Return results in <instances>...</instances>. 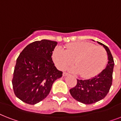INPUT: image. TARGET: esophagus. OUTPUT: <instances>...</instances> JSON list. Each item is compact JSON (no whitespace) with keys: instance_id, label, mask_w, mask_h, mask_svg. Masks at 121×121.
Returning <instances> with one entry per match:
<instances>
[{"instance_id":"obj_1","label":"esophagus","mask_w":121,"mask_h":121,"mask_svg":"<svg viewBox=\"0 0 121 121\" xmlns=\"http://www.w3.org/2000/svg\"><path fill=\"white\" fill-rule=\"evenodd\" d=\"M63 75L64 76V77H66V76L69 75V74L68 73H66V72H63Z\"/></svg>"}]
</instances>
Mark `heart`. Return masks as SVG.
<instances>
[{"label":"heart","mask_w":121,"mask_h":121,"mask_svg":"<svg viewBox=\"0 0 121 121\" xmlns=\"http://www.w3.org/2000/svg\"><path fill=\"white\" fill-rule=\"evenodd\" d=\"M53 61L59 69L65 70L74 63L76 66L69 68L74 73L83 78H90L99 73L107 63L105 49L89 42H77L68 44L66 50L57 47L53 54Z\"/></svg>","instance_id":"b5f03b06"}]
</instances>
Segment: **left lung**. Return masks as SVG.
<instances>
[{
    "instance_id": "1",
    "label": "left lung",
    "mask_w": 121,
    "mask_h": 121,
    "mask_svg": "<svg viewBox=\"0 0 121 121\" xmlns=\"http://www.w3.org/2000/svg\"><path fill=\"white\" fill-rule=\"evenodd\" d=\"M102 45L107 51L108 63L104 70L98 75L88 80L77 79L75 86L70 90L73 99L85 104H92L103 99L107 95L112 83L114 59L109 48L97 41Z\"/></svg>"
}]
</instances>
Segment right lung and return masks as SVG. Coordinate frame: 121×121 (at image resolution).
Instances as JSON below:
<instances>
[{"mask_svg":"<svg viewBox=\"0 0 121 121\" xmlns=\"http://www.w3.org/2000/svg\"><path fill=\"white\" fill-rule=\"evenodd\" d=\"M57 42L43 39L30 43L20 53L14 68L12 86L22 101L34 105L44 99L52 85L62 77L52 60Z\"/></svg>","mask_w":121,"mask_h":121,"instance_id":"right-lung-1","label":"right lung"}]
</instances>
